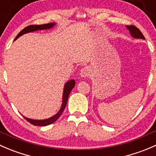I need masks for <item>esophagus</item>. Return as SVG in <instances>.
<instances>
[{
	"label": "esophagus",
	"mask_w": 156,
	"mask_h": 156,
	"mask_svg": "<svg viewBox=\"0 0 156 156\" xmlns=\"http://www.w3.org/2000/svg\"><path fill=\"white\" fill-rule=\"evenodd\" d=\"M90 73V70L88 67H84L81 69V72H80V76L81 78H86V77L89 76Z\"/></svg>",
	"instance_id": "esophagus-1"
}]
</instances>
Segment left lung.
I'll return each instance as SVG.
<instances>
[{"instance_id": "left-lung-1", "label": "left lung", "mask_w": 156, "mask_h": 156, "mask_svg": "<svg viewBox=\"0 0 156 156\" xmlns=\"http://www.w3.org/2000/svg\"><path fill=\"white\" fill-rule=\"evenodd\" d=\"M126 28L129 31L131 36L135 39H142V40H145L144 36L143 35V33H141L140 30H139L137 27H136L135 26H126Z\"/></svg>"}]
</instances>
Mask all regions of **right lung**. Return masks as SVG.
Returning a JSON list of instances; mask_svg holds the SVG:
<instances>
[{
  "mask_svg": "<svg viewBox=\"0 0 156 156\" xmlns=\"http://www.w3.org/2000/svg\"><path fill=\"white\" fill-rule=\"evenodd\" d=\"M55 23H50L47 24H42V25H30L28 27H25L23 30H21L18 35L16 36V37L15 38L16 40V39L20 37V36H23V34L28 33H32V32L38 31V30H49V29H52V27H55ZM75 85V81L74 79L69 80L65 84L64 88H63V94H62V102L61 107H60L59 110L57 112V113H55V115H53L52 116L49 117L48 119H44V120H33V119H30L27 118L26 116H23L24 118L27 120L28 122H30L31 124L34 125V126H48V125L51 124V123H54L55 121H56L58 119L61 114L62 113L63 110L66 108V104H67L68 98H69V94L71 93L72 90L73 89V87Z\"/></svg>",
  "mask_w": 156,
  "mask_h": 156,
  "instance_id": "obj_1",
  "label": "right lung"
}]
</instances>
